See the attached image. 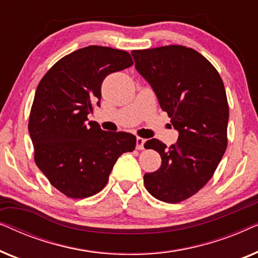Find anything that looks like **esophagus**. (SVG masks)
Masks as SVG:
<instances>
[{"instance_id":"obj_1","label":"esophagus","mask_w":258,"mask_h":258,"mask_svg":"<svg viewBox=\"0 0 258 258\" xmlns=\"http://www.w3.org/2000/svg\"><path fill=\"white\" fill-rule=\"evenodd\" d=\"M144 143H146V140L142 139V137H137V139H136V149L143 150L144 149Z\"/></svg>"}]
</instances>
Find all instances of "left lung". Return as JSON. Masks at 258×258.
Returning a JSON list of instances; mask_svg holds the SVG:
<instances>
[{
    "instance_id": "left-lung-1",
    "label": "left lung",
    "mask_w": 258,
    "mask_h": 258,
    "mask_svg": "<svg viewBox=\"0 0 258 258\" xmlns=\"http://www.w3.org/2000/svg\"><path fill=\"white\" fill-rule=\"evenodd\" d=\"M132 55L178 132L177 142L169 148L156 139L144 144L162 158L158 170L144 175V184L155 199L178 203L207 184L227 149L229 105L223 81L204 56L183 45Z\"/></svg>"
}]
</instances>
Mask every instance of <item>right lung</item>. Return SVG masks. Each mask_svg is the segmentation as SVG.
I'll return each instance as SVG.
<instances>
[{
	"label": "right lung",
	"instance_id": "obj_1",
	"mask_svg": "<svg viewBox=\"0 0 258 258\" xmlns=\"http://www.w3.org/2000/svg\"><path fill=\"white\" fill-rule=\"evenodd\" d=\"M133 64L124 50L89 45L56 62L38 83L28 124L35 162L70 199L101 191L117 158L135 149L133 134L104 132L88 119L105 77Z\"/></svg>",
	"mask_w": 258,
	"mask_h": 258
}]
</instances>
